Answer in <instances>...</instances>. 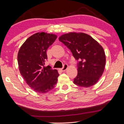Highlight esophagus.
I'll return each instance as SVG.
<instances>
[{"instance_id": "esophagus-1", "label": "esophagus", "mask_w": 124, "mask_h": 124, "mask_svg": "<svg viewBox=\"0 0 124 124\" xmlns=\"http://www.w3.org/2000/svg\"><path fill=\"white\" fill-rule=\"evenodd\" d=\"M68 67V65L66 64H64L63 67H62V69H60V70H61V71H65V70H66V69H67Z\"/></svg>"}]
</instances>
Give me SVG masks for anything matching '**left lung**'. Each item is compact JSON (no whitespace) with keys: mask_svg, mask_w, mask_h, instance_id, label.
<instances>
[{"mask_svg":"<svg viewBox=\"0 0 124 124\" xmlns=\"http://www.w3.org/2000/svg\"><path fill=\"white\" fill-rule=\"evenodd\" d=\"M59 40L70 49L78 61V75L74 83L84 87L95 85L102 76L105 65L102 47L90 35L82 33L64 34Z\"/></svg>","mask_w":124,"mask_h":124,"instance_id":"obj_1","label":"left lung"}]
</instances>
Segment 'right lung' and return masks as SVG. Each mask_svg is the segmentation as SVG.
<instances>
[{
  "instance_id": "obj_1",
  "label": "right lung",
  "mask_w": 124,
  "mask_h": 124,
  "mask_svg": "<svg viewBox=\"0 0 124 124\" xmlns=\"http://www.w3.org/2000/svg\"><path fill=\"white\" fill-rule=\"evenodd\" d=\"M56 38L54 34L37 33L26 39L19 50L20 73L27 84L37 93L49 92L58 81V71L49 65L44 66L47 49Z\"/></svg>"
}]
</instances>
